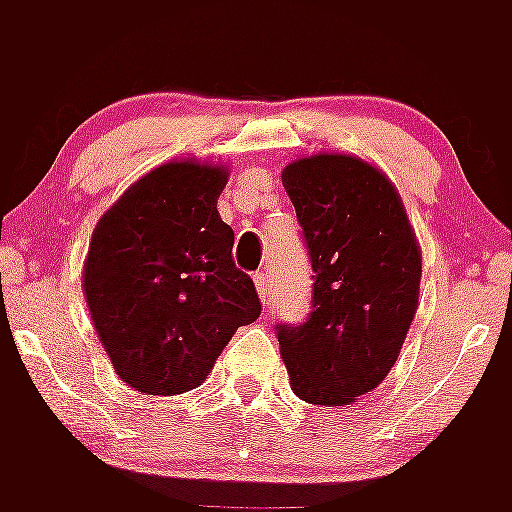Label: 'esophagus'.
<instances>
[{
	"label": "esophagus",
	"instance_id": "34e87169",
	"mask_svg": "<svg viewBox=\"0 0 512 512\" xmlns=\"http://www.w3.org/2000/svg\"><path fill=\"white\" fill-rule=\"evenodd\" d=\"M253 282H256V289H259L261 302H266V289H269V277H266L264 271H256V274H253Z\"/></svg>",
	"mask_w": 512,
	"mask_h": 512
}]
</instances>
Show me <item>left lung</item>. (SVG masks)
Listing matches in <instances>:
<instances>
[{"instance_id":"left-lung-1","label":"left lung","mask_w":512,"mask_h":512,"mask_svg":"<svg viewBox=\"0 0 512 512\" xmlns=\"http://www.w3.org/2000/svg\"><path fill=\"white\" fill-rule=\"evenodd\" d=\"M307 243L312 305L277 325L289 382L310 405H351L395 366L418 310L420 246L392 182L346 153L282 171Z\"/></svg>"}]
</instances>
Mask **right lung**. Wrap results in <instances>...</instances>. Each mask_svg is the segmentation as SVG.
<instances>
[{
	"label": "right lung",
	"instance_id": "add662e5",
	"mask_svg": "<svg viewBox=\"0 0 512 512\" xmlns=\"http://www.w3.org/2000/svg\"><path fill=\"white\" fill-rule=\"evenodd\" d=\"M228 169L171 161L104 212L84 261L94 328L115 372L146 395H182L261 315L217 212Z\"/></svg>",
	"mask_w": 512,
	"mask_h": 512
}]
</instances>
